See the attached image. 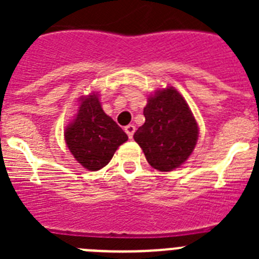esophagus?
I'll return each mask as SVG.
<instances>
[{
	"instance_id": "esophagus-1",
	"label": "esophagus",
	"mask_w": 259,
	"mask_h": 259,
	"mask_svg": "<svg viewBox=\"0 0 259 259\" xmlns=\"http://www.w3.org/2000/svg\"><path fill=\"white\" fill-rule=\"evenodd\" d=\"M135 130H136V127H135L134 124H128V125H125V127H124L125 134L128 135V137H130V139H132V137H134Z\"/></svg>"
}]
</instances>
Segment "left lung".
<instances>
[{"label":"left lung","instance_id":"obj_1","mask_svg":"<svg viewBox=\"0 0 259 259\" xmlns=\"http://www.w3.org/2000/svg\"><path fill=\"white\" fill-rule=\"evenodd\" d=\"M145 123L134 139L152 167L172 171L182 166L193 152L198 125L188 104L175 88L159 89L144 107Z\"/></svg>","mask_w":259,"mask_h":259}]
</instances>
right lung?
<instances>
[{
  "instance_id": "obj_1",
  "label": "right lung",
  "mask_w": 259,
  "mask_h": 259,
  "mask_svg": "<svg viewBox=\"0 0 259 259\" xmlns=\"http://www.w3.org/2000/svg\"><path fill=\"white\" fill-rule=\"evenodd\" d=\"M79 102L75 119L65 130L66 144L84 168L101 170L128 136L105 114L97 93L81 96Z\"/></svg>"
}]
</instances>
